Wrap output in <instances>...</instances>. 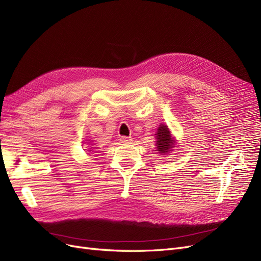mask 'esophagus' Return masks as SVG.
<instances>
[{"label":"esophagus","mask_w":261,"mask_h":261,"mask_svg":"<svg viewBox=\"0 0 261 261\" xmlns=\"http://www.w3.org/2000/svg\"><path fill=\"white\" fill-rule=\"evenodd\" d=\"M120 140H121V143H123V144H129V143H132V138L130 137H126V136H122L120 138Z\"/></svg>","instance_id":"esophagus-1"}]
</instances>
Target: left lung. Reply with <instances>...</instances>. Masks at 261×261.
<instances>
[{"instance_id":"1","label":"left lung","mask_w":261,"mask_h":261,"mask_svg":"<svg viewBox=\"0 0 261 261\" xmlns=\"http://www.w3.org/2000/svg\"><path fill=\"white\" fill-rule=\"evenodd\" d=\"M154 135L156 139L155 141L156 151L161 155H165V154L169 155V153L172 152L176 147L177 140L175 139V137H173L170 128L168 127V125L160 124Z\"/></svg>"}]
</instances>
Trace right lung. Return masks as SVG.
Wrapping results in <instances>:
<instances>
[{"mask_svg":"<svg viewBox=\"0 0 261 261\" xmlns=\"http://www.w3.org/2000/svg\"><path fill=\"white\" fill-rule=\"evenodd\" d=\"M94 149H96V147H91V148H89L88 151H90V152H96V151H93Z\"/></svg>","mask_w":261,"mask_h":261,"instance_id":"add662e5","label":"right lung"}]
</instances>
